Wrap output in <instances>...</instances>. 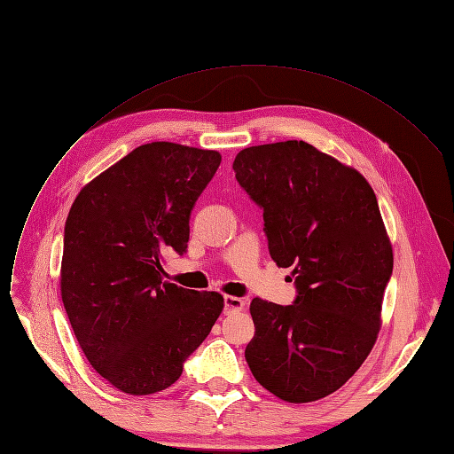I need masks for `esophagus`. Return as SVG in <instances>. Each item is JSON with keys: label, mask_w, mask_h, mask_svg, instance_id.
<instances>
[{"label": "esophagus", "mask_w": 454, "mask_h": 454, "mask_svg": "<svg viewBox=\"0 0 454 454\" xmlns=\"http://www.w3.org/2000/svg\"><path fill=\"white\" fill-rule=\"evenodd\" d=\"M242 309H246V301L238 299V297H232V295H225V299H223V311L227 315L238 313V311H242Z\"/></svg>", "instance_id": "34e87169"}]
</instances>
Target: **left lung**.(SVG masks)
<instances>
[{"mask_svg":"<svg viewBox=\"0 0 454 454\" xmlns=\"http://www.w3.org/2000/svg\"><path fill=\"white\" fill-rule=\"evenodd\" d=\"M232 168L263 208L271 258L297 286L291 306L253 299L247 364L284 402H317L356 374L381 328L394 256L376 194L304 141L244 148Z\"/></svg>","mask_w":454,"mask_h":454,"instance_id":"left-lung-1","label":"left lung"}]
</instances>
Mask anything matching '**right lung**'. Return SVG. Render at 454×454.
Wrapping results in <instances>:
<instances>
[{"instance_id":"add662e5","label":"right lung","mask_w":454,"mask_h":454,"mask_svg":"<svg viewBox=\"0 0 454 454\" xmlns=\"http://www.w3.org/2000/svg\"><path fill=\"white\" fill-rule=\"evenodd\" d=\"M222 155L148 143L90 181L64 231L60 291L84 356L115 388H168L223 309L216 291L163 280L167 251L183 254L191 212Z\"/></svg>"}]
</instances>
